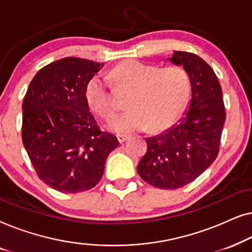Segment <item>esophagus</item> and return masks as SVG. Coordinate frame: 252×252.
<instances>
[{
	"mask_svg": "<svg viewBox=\"0 0 252 252\" xmlns=\"http://www.w3.org/2000/svg\"><path fill=\"white\" fill-rule=\"evenodd\" d=\"M117 139H118L119 143H124L127 139H128V136H127V135H120V134H119V135H117Z\"/></svg>",
	"mask_w": 252,
	"mask_h": 252,
	"instance_id": "34e87169",
	"label": "esophagus"
}]
</instances>
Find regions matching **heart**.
<instances>
[{"instance_id": "heart-1", "label": "heart", "mask_w": 252, "mask_h": 252, "mask_svg": "<svg viewBox=\"0 0 252 252\" xmlns=\"http://www.w3.org/2000/svg\"><path fill=\"white\" fill-rule=\"evenodd\" d=\"M109 78L118 91L130 92L126 101L128 111L111 117L106 123L110 130L118 134L148 126L153 132L166 129L181 115L190 91L188 73L180 66L160 68L129 60L113 67ZM86 99L89 108L103 118L116 110L112 91L99 75L88 81Z\"/></svg>"}]
</instances>
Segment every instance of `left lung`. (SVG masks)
Listing matches in <instances>:
<instances>
[{"mask_svg": "<svg viewBox=\"0 0 252 252\" xmlns=\"http://www.w3.org/2000/svg\"><path fill=\"white\" fill-rule=\"evenodd\" d=\"M167 60L188 73L190 103L178 124L147 137L137 172L154 187L178 189L194 181L218 156L226 112L218 78L206 62L186 51H174Z\"/></svg>", "mask_w": 252, "mask_h": 252, "instance_id": "8db88e82", "label": "left lung"}]
</instances>
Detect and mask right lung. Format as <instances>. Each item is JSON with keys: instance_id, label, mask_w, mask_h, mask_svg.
<instances>
[{"instance_id": "obj_1", "label": "right lung", "mask_w": 252, "mask_h": 252, "mask_svg": "<svg viewBox=\"0 0 252 252\" xmlns=\"http://www.w3.org/2000/svg\"><path fill=\"white\" fill-rule=\"evenodd\" d=\"M102 66L84 58H62L37 72L24 97V147L39 178L58 191L95 187L119 144L113 134L99 129L86 99L88 81Z\"/></svg>"}]
</instances>
